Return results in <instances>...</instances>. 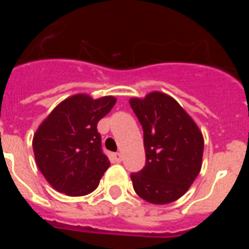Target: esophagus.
I'll return each instance as SVG.
<instances>
[{
	"label": "esophagus",
	"instance_id": "34e87169",
	"mask_svg": "<svg viewBox=\"0 0 249 249\" xmlns=\"http://www.w3.org/2000/svg\"><path fill=\"white\" fill-rule=\"evenodd\" d=\"M112 158H113L116 162H121V160H122V155L118 153V152H116V153H112Z\"/></svg>",
	"mask_w": 249,
	"mask_h": 249
}]
</instances>
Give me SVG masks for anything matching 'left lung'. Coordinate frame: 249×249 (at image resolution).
<instances>
[{"label": "left lung", "instance_id": "left-lung-1", "mask_svg": "<svg viewBox=\"0 0 249 249\" xmlns=\"http://www.w3.org/2000/svg\"><path fill=\"white\" fill-rule=\"evenodd\" d=\"M143 128L146 166L132 173L133 190L152 204L181 198L199 175L204 140L190 114L169 94L160 91L129 98Z\"/></svg>", "mask_w": 249, "mask_h": 249}]
</instances>
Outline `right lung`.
<instances>
[{
  "label": "right lung",
  "instance_id": "add662e5",
  "mask_svg": "<svg viewBox=\"0 0 249 249\" xmlns=\"http://www.w3.org/2000/svg\"><path fill=\"white\" fill-rule=\"evenodd\" d=\"M113 96L72 94L41 122L32 140L36 164L57 192L80 197L100 184L108 157L101 149L97 123L116 103Z\"/></svg>",
  "mask_w": 249,
  "mask_h": 249
}]
</instances>
